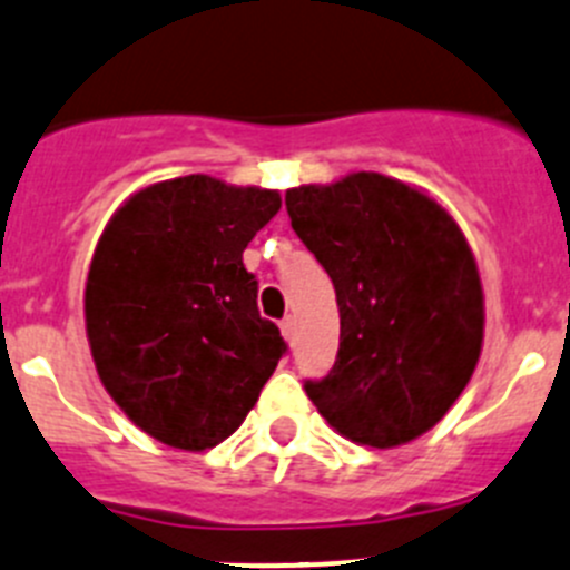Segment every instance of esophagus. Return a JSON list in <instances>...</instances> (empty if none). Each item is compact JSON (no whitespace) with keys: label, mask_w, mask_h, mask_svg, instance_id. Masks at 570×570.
<instances>
[{"label":"esophagus","mask_w":570,"mask_h":570,"mask_svg":"<svg viewBox=\"0 0 570 570\" xmlns=\"http://www.w3.org/2000/svg\"><path fill=\"white\" fill-rule=\"evenodd\" d=\"M279 331H282V336H285V342H294V336H296V322H294V316H285V320L279 322Z\"/></svg>","instance_id":"1"}]
</instances>
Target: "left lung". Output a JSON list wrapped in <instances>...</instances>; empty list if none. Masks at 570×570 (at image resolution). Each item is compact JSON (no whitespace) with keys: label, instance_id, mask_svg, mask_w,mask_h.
Here are the masks:
<instances>
[{"label":"left lung","instance_id":"1","mask_svg":"<svg viewBox=\"0 0 570 570\" xmlns=\"http://www.w3.org/2000/svg\"><path fill=\"white\" fill-rule=\"evenodd\" d=\"M291 226L333 279L338 353L305 381L338 435L393 449L446 415L478 367L483 288L472 248L430 195L379 171L285 191Z\"/></svg>","mask_w":570,"mask_h":570}]
</instances>
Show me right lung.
I'll return each instance as SVG.
<instances>
[{"instance_id":"right-lung-1","label":"right lung","mask_w":570,"mask_h":570,"mask_svg":"<svg viewBox=\"0 0 570 570\" xmlns=\"http://www.w3.org/2000/svg\"><path fill=\"white\" fill-rule=\"evenodd\" d=\"M279 206V191L186 175L135 191L104 228L83 288L92 362L155 441H226L288 350L243 265Z\"/></svg>"}]
</instances>
